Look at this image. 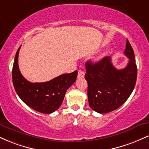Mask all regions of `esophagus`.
Returning a JSON list of instances; mask_svg holds the SVG:
<instances>
[{
    "label": "esophagus",
    "instance_id": "esophagus-1",
    "mask_svg": "<svg viewBox=\"0 0 149 149\" xmlns=\"http://www.w3.org/2000/svg\"><path fill=\"white\" fill-rule=\"evenodd\" d=\"M84 76H85L84 71H83L82 70H79V71H78V78H84Z\"/></svg>",
    "mask_w": 149,
    "mask_h": 149
}]
</instances>
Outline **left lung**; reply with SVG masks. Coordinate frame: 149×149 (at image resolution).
<instances>
[{"label": "left lung", "instance_id": "obj_1", "mask_svg": "<svg viewBox=\"0 0 149 149\" xmlns=\"http://www.w3.org/2000/svg\"><path fill=\"white\" fill-rule=\"evenodd\" d=\"M125 55L129 58L126 67L117 69L110 57L98 62L85 64V80L88 82L89 106L100 113H107L118 109L130 96L137 77L134 51L127 39Z\"/></svg>", "mask_w": 149, "mask_h": 149}]
</instances>
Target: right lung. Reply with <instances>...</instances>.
<instances>
[{
  "label": "right lung",
  "instance_id": "right-lung-1",
  "mask_svg": "<svg viewBox=\"0 0 149 149\" xmlns=\"http://www.w3.org/2000/svg\"><path fill=\"white\" fill-rule=\"evenodd\" d=\"M19 47L13 67V83L19 98L29 107L42 113H51L62 104L66 90L75 83L78 71L65 73L45 83H31L21 74L18 65Z\"/></svg>",
  "mask_w": 149,
  "mask_h": 149
}]
</instances>
